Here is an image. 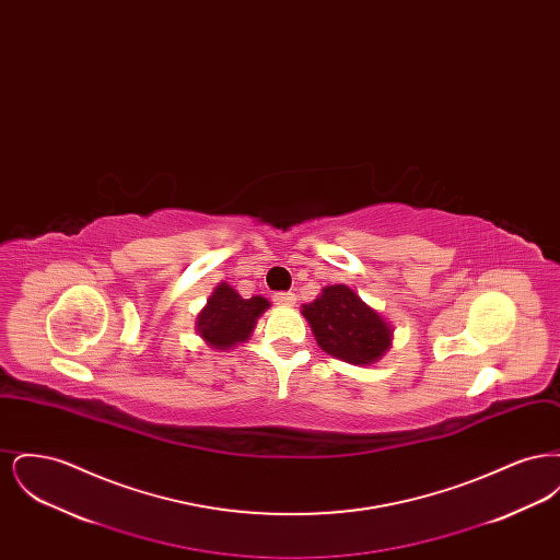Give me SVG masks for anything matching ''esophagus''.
<instances>
[{"mask_svg": "<svg viewBox=\"0 0 560 560\" xmlns=\"http://www.w3.org/2000/svg\"><path fill=\"white\" fill-rule=\"evenodd\" d=\"M272 302L277 306H293L295 304V295L292 292H277L272 293Z\"/></svg>", "mask_w": 560, "mask_h": 560, "instance_id": "34e87169", "label": "esophagus"}]
</instances>
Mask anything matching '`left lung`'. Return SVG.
<instances>
[{
	"label": "left lung",
	"mask_w": 560,
	"mask_h": 560,
	"mask_svg": "<svg viewBox=\"0 0 560 560\" xmlns=\"http://www.w3.org/2000/svg\"><path fill=\"white\" fill-rule=\"evenodd\" d=\"M315 340L327 354L350 365H372L393 342V327L348 285H327L302 306Z\"/></svg>",
	"instance_id": "1"
}]
</instances>
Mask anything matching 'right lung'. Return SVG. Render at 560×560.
<instances>
[{
    "label": "right lung",
    "mask_w": 560,
    "mask_h": 560,
    "mask_svg": "<svg viewBox=\"0 0 560 560\" xmlns=\"http://www.w3.org/2000/svg\"><path fill=\"white\" fill-rule=\"evenodd\" d=\"M268 306L270 302L262 295L245 300L229 283H220L197 317V331L210 347L229 350L249 340L256 319Z\"/></svg>",
    "instance_id": "right-lung-1"
}]
</instances>
